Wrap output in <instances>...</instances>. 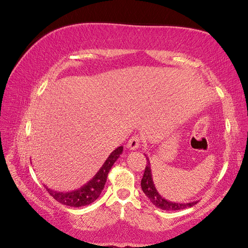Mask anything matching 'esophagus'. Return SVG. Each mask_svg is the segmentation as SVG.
<instances>
[{
    "label": "esophagus",
    "instance_id": "obj_1",
    "mask_svg": "<svg viewBox=\"0 0 248 248\" xmlns=\"http://www.w3.org/2000/svg\"><path fill=\"white\" fill-rule=\"evenodd\" d=\"M140 145V139L139 135H134L131 138L127 144V148L130 150H135L138 149Z\"/></svg>",
    "mask_w": 248,
    "mask_h": 248
}]
</instances>
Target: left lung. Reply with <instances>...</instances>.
Masks as SVG:
<instances>
[{"mask_svg": "<svg viewBox=\"0 0 248 248\" xmlns=\"http://www.w3.org/2000/svg\"><path fill=\"white\" fill-rule=\"evenodd\" d=\"M146 159H147V165L145 168L144 176L141 178L140 186L146 196L148 197V199L155 205V207L160 208L162 210H166V211H175V210H183L186 208H191L198 202H170V200H167L164 197H162L155 186L154 179H152L149 159L147 156Z\"/></svg>", "mask_w": 248, "mask_h": 248, "instance_id": "left-lung-1", "label": "left lung"}]
</instances>
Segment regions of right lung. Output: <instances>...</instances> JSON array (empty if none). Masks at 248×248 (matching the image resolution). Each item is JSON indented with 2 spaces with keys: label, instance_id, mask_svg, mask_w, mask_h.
I'll use <instances>...</instances> for the list:
<instances>
[{
  "label": "right lung",
  "instance_id": "obj_1",
  "mask_svg": "<svg viewBox=\"0 0 248 248\" xmlns=\"http://www.w3.org/2000/svg\"><path fill=\"white\" fill-rule=\"evenodd\" d=\"M124 147L119 146L116 148L112 154L108 155L107 161L104 162V164L101 166V168L98 170V172L87 183L80 188L76 189L72 192H57L53 191V189L46 186V191L57 202H61L62 204L69 205V207H83V205H87L89 203L93 202L96 200L100 194H101L102 189L107 182V178L108 175V171L114 163L117 161L120 155L123 154Z\"/></svg>",
  "mask_w": 248,
  "mask_h": 248
}]
</instances>
